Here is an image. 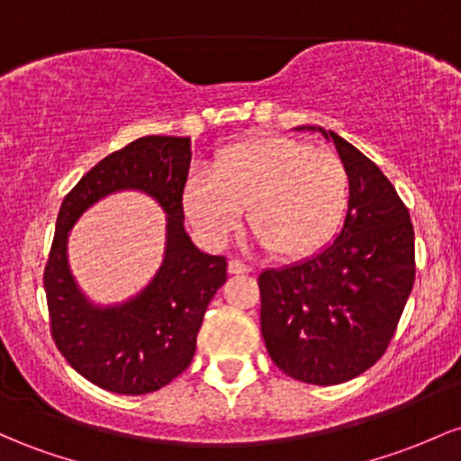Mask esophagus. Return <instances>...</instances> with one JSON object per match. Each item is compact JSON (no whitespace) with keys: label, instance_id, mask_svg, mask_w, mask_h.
I'll list each match as a JSON object with an SVG mask.
<instances>
[{"label":"esophagus","instance_id":"obj_1","mask_svg":"<svg viewBox=\"0 0 461 461\" xmlns=\"http://www.w3.org/2000/svg\"><path fill=\"white\" fill-rule=\"evenodd\" d=\"M227 271L234 273V276H242V273H249L251 267H247L242 260H230V265H227Z\"/></svg>","mask_w":461,"mask_h":461}]
</instances>
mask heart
Instances as JSON below:
<instances>
[{
	"instance_id": "1",
	"label": "heart",
	"mask_w": 461,
	"mask_h": 461,
	"mask_svg": "<svg viewBox=\"0 0 461 461\" xmlns=\"http://www.w3.org/2000/svg\"><path fill=\"white\" fill-rule=\"evenodd\" d=\"M185 219L212 245L239 230L285 262L317 256L341 230L350 207V175L341 157L282 135L225 146L212 176L190 175L181 190Z\"/></svg>"
}]
</instances>
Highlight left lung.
I'll return each mask as SVG.
<instances>
[{"mask_svg": "<svg viewBox=\"0 0 461 461\" xmlns=\"http://www.w3.org/2000/svg\"><path fill=\"white\" fill-rule=\"evenodd\" d=\"M317 131L346 164L350 207L326 249L260 273V328L286 376L337 385L385 354L413 288L416 249L407 205L381 168L332 131Z\"/></svg>", "mask_w": 461, "mask_h": 461, "instance_id": "left-lung-1", "label": "left lung"}]
</instances>
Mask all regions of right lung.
Returning a JSON list of instances; mask_svg holds the SVG:
<instances>
[{
    "label": "right lung",
    "mask_w": 461,
    "mask_h": 461,
    "mask_svg": "<svg viewBox=\"0 0 461 461\" xmlns=\"http://www.w3.org/2000/svg\"><path fill=\"white\" fill-rule=\"evenodd\" d=\"M190 157V138L149 135L131 141L98 161L59 210L43 273L52 339L80 376L107 392L140 396L179 376L194 357L207 304L227 280L225 258L203 254L185 234L181 190ZM120 189L146 191L167 212L165 262L135 298L95 307L73 282L67 239L85 209Z\"/></svg>",
    "instance_id": "add662e5"
}]
</instances>
